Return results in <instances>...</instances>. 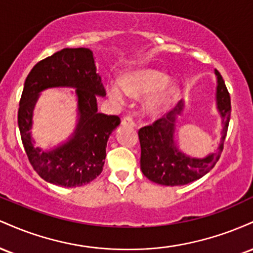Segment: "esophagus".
<instances>
[{
  "mask_svg": "<svg viewBox=\"0 0 253 253\" xmlns=\"http://www.w3.org/2000/svg\"><path fill=\"white\" fill-rule=\"evenodd\" d=\"M121 124H123V126H129V127L135 126L134 120H133V118L130 117V115H126V117L123 119V121H121Z\"/></svg>",
  "mask_w": 253,
  "mask_h": 253,
  "instance_id": "1",
  "label": "esophagus"
}]
</instances>
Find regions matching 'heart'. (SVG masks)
<instances>
[{"instance_id": "b5f03b06", "label": "heart", "mask_w": 253, "mask_h": 253, "mask_svg": "<svg viewBox=\"0 0 253 253\" xmlns=\"http://www.w3.org/2000/svg\"><path fill=\"white\" fill-rule=\"evenodd\" d=\"M170 78L156 69H136L127 72L123 81L107 83V95L115 102H124L127 95L139 97L151 94L146 101V108L152 114H158L175 100L178 90L175 85H168Z\"/></svg>"}]
</instances>
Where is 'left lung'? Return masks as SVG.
<instances>
[{
  "instance_id": "left-lung-1",
  "label": "left lung",
  "mask_w": 253,
  "mask_h": 253,
  "mask_svg": "<svg viewBox=\"0 0 253 253\" xmlns=\"http://www.w3.org/2000/svg\"><path fill=\"white\" fill-rule=\"evenodd\" d=\"M216 109L221 118V139L216 152L210 153L203 158L190 157L177 147L175 128L177 117L184 110V101L181 100L165 117L152 125L139 129L141 157L140 169L150 181L162 185H184L196 181L208 173L219 161L223 149L231 118V98L221 75L215 70Z\"/></svg>"
}]
</instances>
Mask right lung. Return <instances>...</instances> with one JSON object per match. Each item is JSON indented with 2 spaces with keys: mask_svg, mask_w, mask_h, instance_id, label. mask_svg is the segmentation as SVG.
I'll use <instances>...</instances> for the list:
<instances>
[{
  "mask_svg": "<svg viewBox=\"0 0 253 253\" xmlns=\"http://www.w3.org/2000/svg\"><path fill=\"white\" fill-rule=\"evenodd\" d=\"M51 87L75 89L78 124L68 141L43 150L35 146L30 128L40 94ZM97 96H106V90L89 48H63L37 63L28 74L17 123L28 161L46 182L65 188L82 187L102 172L107 141L120 125V118L98 113Z\"/></svg>",
  "mask_w": 253,
  "mask_h": 253,
  "instance_id": "add662e5",
  "label": "right lung"
}]
</instances>
